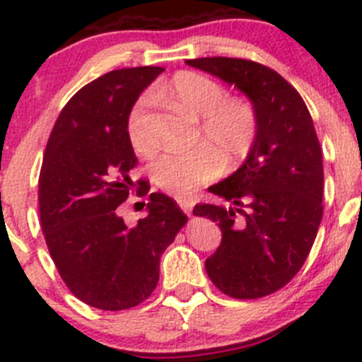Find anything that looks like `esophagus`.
Here are the masks:
<instances>
[{
    "instance_id": "obj_1",
    "label": "esophagus",
    "mask_w": 362,
    "mask_h": 362,
    "mask_svg": "<svg viewBox=\"0 0 362 362\" xmlns=\"http://www.w3.org/2000/svg\"><path fill=\"white\" fill-rule=\"evenodd\" d=\"M177 203H178V206H180L182 210L185 211V214L191 215L192 206H194V203H192V199H189V198H182V196H178V198H177Z\"/></svg>"
}]
</instances>
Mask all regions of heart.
Segmentation results:
<instances>
[{"label":"heart","instance_id":"heart-1","mask_svg":"<svg viewBox=\"0 0 362 362\" xmlns=\"http://www.w3.org/2000/svg\"><path fill=\"white\" fill-rule=\"evenodd\" d=\"M154 96L168 98L192 117L202 119L199 140L209 147L160 154L151 164V177L163 191L189 194L221 173V160L228 168H235L254 148L259 133L255 107L243 98H229L228 89L217 80L202 73L180 71L166 86L156 89ZM151 103V96L140 98L127 117V138L141 156L152 154L158 147L148 127Z\"/></svg>","mask_w":362,"mask_h":362}]
</instances>
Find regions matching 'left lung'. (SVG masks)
Returning a JSON list of instances; mask_svg holds the SVG:
<instances>
[{
  "instance_id": "1",
  "label": "left lung",
  "mask_w": 362,
  "mask_h": 362,
  "mask_svg": "<svg viewBox=\"0 0 362 362\" xmlns=\"http://www.w3.org/2000/svg\"><path fill=\"white\" fill-rule=\"evenodd\" d=\"M185 63L235 86L259 117L257 140L242 166L208 187L229 206L192 210L222 231L204 268L231 298L273 294L301 269L322 221V151L313 120L298 90L272 68L233 57Z\"/></svg>"
}]
</instances>
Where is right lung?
Listing matches in <instances>:
<instances>
[{"label":"right lung","instance_id":"1","mask_svg":"<svg viewBox=\"0 0 362 362\" xmlns=\"http://www.w3.org/2000/svg\"><path fill=\"white\" fill-rule=\"evenodd\" d=\"M164 69H113L83 86L57 117L38 180L40 221L61 279L80 301L100 310L140 305L159 282V261L187 215L151 192L147 217L119 215L136 164L127 117ZM141 185V180L138 182ZM148 187L141 189L145 196Z\"/></svg>","mask_w":362,"mask_h":362}]
</instances>
